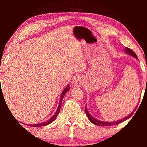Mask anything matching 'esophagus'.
<instances>
[{"instance_id":"obj_1","label":"esophagus","mask_w":147,"mask_h":147,"mask_svg":"<svg viewBox=\"0 0 147 147\" xmlns=\"http://www.w3.org/2000/svg\"><path fill=\"white\" fill-rule=\"evenodd\" d=\"M73 83L74 86H76L77 87H80L82 86H83L84 80L82 77L81 76H76V77L74 78Z\"/></svg>"}]
</instances>
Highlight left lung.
Returning <instances> with one entry per match:
<instances>
[{
  "label": "left lung",
  "instance_id": "left-lung-1",
  "mask_svg": "<svg viewBox=\"0 0 147 147\" xmlns=\"http://www.w3.org/2000/svg\"><path fill=\"white\" fill-rule=\"evenodd\" d=\"M125 53H127V54L130 55L131 56H132L133 57H134V58L138 59V57H137V55L135 54L134 51H133L132 50H131L130 49L127 48V47H126V48L125 49ZM134 111H135V110H134ZM85 112H86V114L89 120H90L91 122H92L93 124L96 125H99V126H109V125H113L118 124V123H121V122H122V121H125V120L129 119V118L132 115V114L134 113V112H132V113L129 114V115H127V117L123 118V119L117 120V121H112V122H107V121H100V120H98V119H95V118L93 117L91 115L90 113H89V112L88 111L86 107H85Z\"/></svg>",
  "mask_w": 147,
  "mask_h": 147
}]
</instances>
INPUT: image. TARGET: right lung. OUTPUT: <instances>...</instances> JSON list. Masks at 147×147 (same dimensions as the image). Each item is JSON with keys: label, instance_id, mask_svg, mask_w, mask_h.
I'll list each match as a JSON object with an SVG mask.
<instances>
[{"label": "right lung", "instance_id": "add662e5", "mask_svg": "<svg viewBox=\"0 0 147 147\" xmlns=\"http://www.w3.org/2000/svg\"><path fill=\"white\" fill-rule=\"evenodd\" d=\"M68 90H69V86H67L64 89V90L63 91L61 95V98H60V101H59V106H58V108H57V110L55 112V113L53 115L52 117L50 118V119L48 120L47 121H45V122H42V123H38V124H33V125H28L27 124L28 126H31V127H42V126H46V125L50 124L51 123H52L54 120L56 119V117H57V115H58V114L59 113V111H60V109H61V103H62V100H63V98L65 94H66V92H67Z\"/></svg>", "mask_w": 147, "mask_h": 147}]
</instances>
